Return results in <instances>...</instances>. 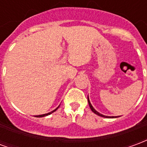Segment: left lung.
<instances>
[{
  "mask_svg": "<svg viewBox=\"0 0 147 147\" xmlns=\"http://www.w3.org/2000/svg\"><path fill=\"white\" fill-rule=\"evenodd\" d=\"M87 99H88V103H89V105H90V109H91V111H92L93 113H94L95 114H97V115H98V116H100V117H106V118H113L114 117H106V116H104V115H102V114L101 113H99L98 112H97V111L94 109L93 108V106L92 105L90 104V102L89 101V98H87Z\"/></svg>",
  "mask_w": 147,
  "mask_h": 147,
  "instance_id": "left-lung-1",
  "label": "left lung"
}]
</instances>
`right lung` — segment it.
Masks as SVG:
<instances>
[{"instance_id": "right-lung-1", "label": "right lung", "mask_w": 147, "mask_h": 147, "mask_svg": "<svg viewBox=\"0 0 147 147\" xmlns=\"http://www.w3.org/2000/svg\"><path fill=\"white\" fill-rule=\"evenodd\" d=\"M58 108H59V106H58L57 108L56 109H54V110H53V111H52V112H50V113H46V114H42V115H38V116H36V117H45V116H48V115H49V114L53 113V112H55V111L57 110V109Z\"/></svg>"}]
</instances>
